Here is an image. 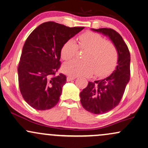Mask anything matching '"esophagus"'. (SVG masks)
<instances>
[{
  "mask_svg": "<svg viewBox=\"0 0 148 148\" xmlns=\"http://www.w3.org/2000/svg\"><path fill=\"white\" fill-rule=\"evenodd\" d=\"M75 79V77H72V76H68L67 77V81L68 82H70L71 80H73Z\"/></svg>",
  "mask_w": 148,
  "mask_h": 148,
  "instance_id": "34e87169",
  "label": "esophagus"
}]
</instances>
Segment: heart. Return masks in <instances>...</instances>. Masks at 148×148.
<instances>
[{
    "label": "heart",
    "instance_id": "1",
    "mask_svg": "<svg viewBox=\"0 0 148 148\" xmlns=\"http://www.w3.org/2000/svg\"><path fill=\"white\" fill-rule=\"evenodd\" d=\"M78 46L76 41L70 39L63 45L61 56L68 61L75 57L78 47L87 50L84 53V61L73 60L65 63L62 70L72 76H90L95 75L103 77L109 74L117 65L118 53L111 42L105 41L98 33L87 31L78 37Z\"/></svg>",
    "mask_w": 148,
    "mask_h": 148
}]
</instances>
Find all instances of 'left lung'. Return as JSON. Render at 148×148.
<instances>
[{
    "instance_id": "left-lung-1",
    "label": "left lung",
    "mask_w": 148,
    "mask_h": 148,
    "mask_svg": "<svg viewBox=\"0 0 148 148\" xmlns=\"http://www.w3.org/2000/svg\"><path fill=\"white\" fill-rule=\"evenodd\" d=\"M93 31L108 37L118 53L115 70L104 79L89 82L87 87L80 93V102L87 111L103 114L111 111L120 102L130 80V55L128 46L122 37L113 29H93Z\"/></svg>"
}]
</instances>
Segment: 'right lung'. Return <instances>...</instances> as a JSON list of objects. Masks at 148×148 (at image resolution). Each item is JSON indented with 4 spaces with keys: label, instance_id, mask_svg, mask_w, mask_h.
<instances>
[{
    "label": "right lung",
    "instance_id": "right-lung-1",
    "mask_svg": "<svg viewBox=\"0 0 148 148\" xmlns=\"http://www.w3.org/2000/svg\"><path fill=\"white\" fill-rule=\"evenodd\" d=\"M83 29L47 22L38 26L28 37L18 73L20 92L31 107L44 111L58 103L66 83L64 74L56 76L61 65V48Z\"/></svg>",
    "mask_w": 148,
    "mask_h": 148
}]
</instances>
